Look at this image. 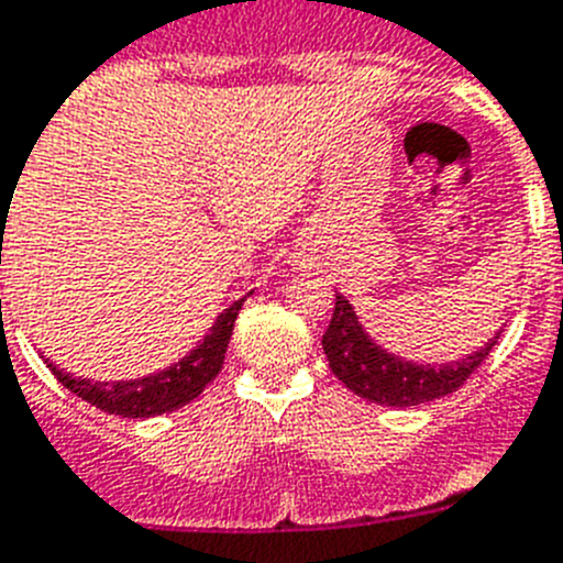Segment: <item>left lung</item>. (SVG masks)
<instances>
[{"mask_svg": "<svg viewBox=\"0 0 563 563\" xmlns=\"http://www.w3.org/2000/svg\"><path fill=\"white\" fill-rule=\"evenodd\" d=\"M498 336L501 331H496V336L487 340L478 351L464 354L462 360H453V363H410V360L385 351L383 345H376L365 334L354 306L342 295H336L334 317L322 334V351L329 356L336 379L349 390H354L356 397L388 405V408H410V405L442 399L462 388L464 379L485 363Z\"/></svg>", "mask_w": 563, "mask_h": 563, "instance_id": "8db88e82", "label": "left lung"}]
</instances>
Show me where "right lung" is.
<instances>
[{"mask_svg": "<svg viewBox=\"0 0 563 563\" xmlns=\"http://www.w3.org/2000/svg\"><path fill=\"white\" fill-rule=\"evenodd\" d=\"M246 297H241L227 311H221V317L214 320L212 331L203 336L200 345H195L184 360L158 371V374L139 376V379H121V383H90V379H81V376H73L67 371L56 368L51 360H45V363L67 390H73L85 402L107 410V413L126 419L161 417V413H169V410H178L187 402H192L200 390L218 376V371L223 368L229 340H232L234 320H238V311L246 302Z\"/></svg>", "mask_w": 563, "mask_h": 563, "instance_id": "1", "label": "right lung"}]
</instances>
